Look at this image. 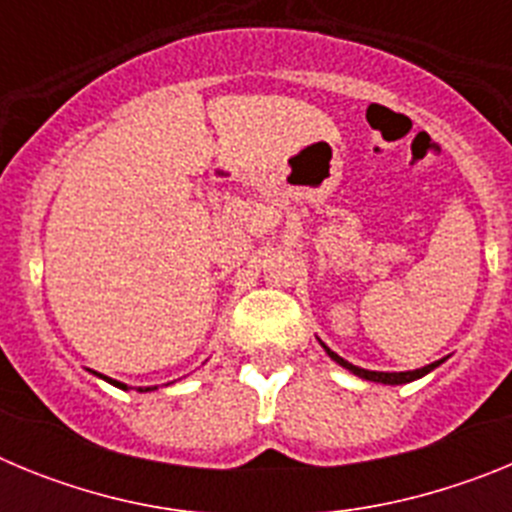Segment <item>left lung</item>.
<instances>
[{"label": "left lung", "mask_w": 512, "mask_h": 512, "mask_svg": "<svg viewBox=\"0 0 512 512\" xmlns=\"http://www.w3.org/2000/svg\"><path fill=\"white\" fill-rule=\"evenodd\" d=\"M323 348L328 351V356L336 364H341L343 369H348L351 374H356V377L361 379H369V382H382V384H408V382H415V379L425 377L428 372H433L441 361H433V364L423 366V369H413V372H369V369H361V366H354V364H348L346 359H341V356L336 354V351H330L328 346L323 343Z\"/></svg>", "instance_id": "1"}]
</instances>
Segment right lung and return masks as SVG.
<instances>
[{
    "label": "right lung",
    "mask_w": 512,
    "mask_h": 512,
    "mask_svg": "<svg viewBox=\"0 0 512 512\" xmlns=\"http://www.w3.org/2000/svg\"><path fill=\"white\" fill-rule=\"evenodd\" d=\"M104 379H107V377H104ZM107 382L115 384V387H122V390H128V387H125V384H122V382H112V379H107ZM153 390H156V387H153ZM138 392H151V387H146V390H138Z\"/></svg>",
    "instance_id": "add662e5"
}]
</instances>
